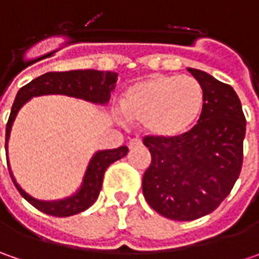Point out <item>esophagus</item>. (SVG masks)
<instances>
[{
	"label": "esophagus",
	"mask_w": 259,
	"mask_h": 259,
	"mask_svg": "<svg viewBox=\"0 0 259 259\" xmlns=\"http://www.w3.org/2000/svg\"><path fill=\"white\" fill-rule=\"evenodd\" d=\"M143 144V141L138 138V137H134V138H131L130 140V143H128V145H130V148H135V147H140V145Z\"/></svg>",
	"instance_id": "obj_1"
}]
</instances>
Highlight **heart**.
Returning <instances> with one entry per match:
<instances>
[{
    "instance_id": "b5f03b06",
    "label": "heart",
    "mask_w": 259,
    "mask_h": 259,
    "mask_svg": "<svg viewBox=\"0 0 259 259\" xmlns=\"http://www.w3.org/2000/svg\"><path fill=\"white\" fill-rule=\"evenodd\" d=\"M204 92L190 76L150 75L130 85L121 108L128 121L144 124L148 134L176 138L186 134L203 112Z\"/></svg>"
}]
</instances>
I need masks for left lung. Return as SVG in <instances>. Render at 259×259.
<instances>
[{"label": "left lung", "instance_id": "8db88e82", "mask_svg": "<svg viewBox=\"0 0 259 259\" xmlns=\"http://www.w3.org/2000/svg\"><path fill=\"white\" fill-rule=\"evenodd\" d=\"M204 92L197 124L176 138L145 137L151 164L143 177L145 200L173 221H193L224 202L244 160L246 121L232 86L199 69H187Z\"/></svg>", "mask_w": 259, "mask_h": 259}]
</instances>
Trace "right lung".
<instances>
[{
  "label": "right lung",
  "instance_id": "add662e5",
  "mask_svg": "<svg viewBox=\"0 0 259 259\" xmlns=\"http://www.w3.org/2000/svg\"><path fill=\"white\" fill-rule=\"evenodd\" d=\"M116 79H118V73L115 72H108V70L102 72V70H92V69L69 70V72H49L33 79L30 83L23 86L15 96L11 114L7 122L5 151L8 153V140H10V133H11V126L14 124L15 116L31 98L41 96V95H66V96L77 98V99H83L91 104L106 105L111 99V92L116 86ZM126 153H128L126 145L114 148V150L96 151L86 167L83 180H82L80 187L77 189V192L59 200H38L33 196H30L15 182L10 165L8 168H10V174L17 190L28 203H31L35 209L47 214L66 218V216L80 213L95 203V200L98 199L99 192L102 189L105 170L114 161L125 157ZM7 163H8V158H7Z\"/></svg>",
  "mask_w": 259,
  "mask_h": 259
}]
</instances>
